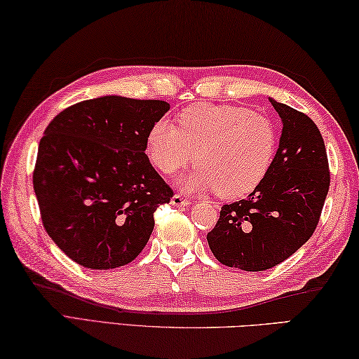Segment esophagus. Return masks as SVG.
I'll return each mask as SVG.
<instances>
[{
	"label": "esophagus",
	"instance_id": "34e87169",
	"mask_svg": "<svg viewBox=\"0 0 359 359\" xmlns=\"http://www.w3.org/2000/svg\"><path fill=\"white\" fill-rule=\"evenodd\" d=\"M171 204L175 207H185V205H190L191 201L185 196H182V194H174L171 199Z\"/></svg>",
	"mask_w": 359,
	"mask_h": 359
}]
</instances>
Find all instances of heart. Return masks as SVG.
I'll use <instances>...</instances> for the list:
<instances>
[{"label": "heart", "instance_id": "heart-1", "mask_svg": "<svg viewBox=\"0 0 359 359\" xmlns=\"http://www.w3.org/2000/svg\"><path fill=\"white\" fill-rule=\"evenodd\" d=\"M276 149L278 132L269 117L212 103L185 109L179 127L155 122L146 140L147 158L161 174H177L194 160L198 166L180 180L182 187L215 190L224 199L256 190L270 171Z\"/></svg>", "mask_w": 359, "mask_h": 359}]
</instances>
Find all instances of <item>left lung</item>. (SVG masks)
<instances>
[{"label":"left lung","mask_w":359,"mask_h":359,"mask_svg":"<svg viewBox=\"0 0 359 359\" xmlns=\"http://www.w3.org/2000/svg\"><path fill=\"white\" fill-rule=\"evenodd\" d=\"M269 100L283 121L270 171L246 199L221 207L207 233L213 256L245 271L269 270L308 242L330 188L327 149L314 121Z\"/></svg>","instance_id":"8db88e82"}]
</instances>
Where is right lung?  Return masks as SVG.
Here are the masks:
<instances>
[{
  "label": "right lung",
  "instance_id": "1",
  "mask_svg": "<svg viewBox=\"0 0 359 359\" xmlns=\"http://www.w3.org/2000/svg\"><path fill=\"white\" fill-rule=\"evenodd\" d=\"M163 100L119 95L75 103L45 128L32 185L45 231L86 269L132 262L154 231V213L172 188L146 155Z\"/></svg>",
  "mask_w": 359,
  "mask_h": 359
}]
</instances>
